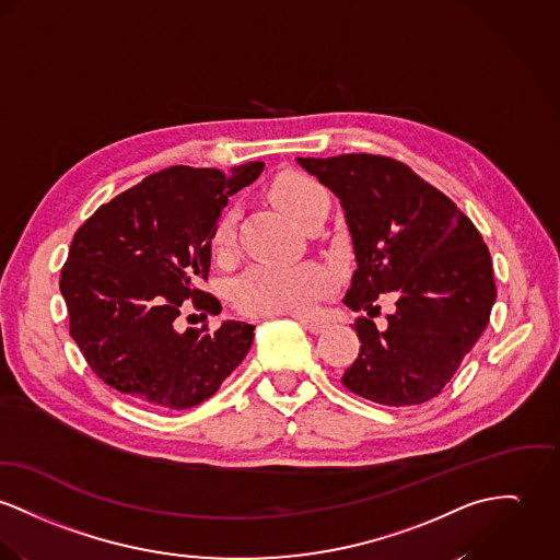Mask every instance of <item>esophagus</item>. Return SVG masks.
Segmentation results:
<instances>
[{"instance_id": "obj_1", "label": "esophagus", "mask_w": 560, "mask_h": 560, "mask_svg": "<svg viewBox=\"0 0 560 560\" xmlns=\"http://www.w3.org/2000/svg\"><path fill=\"white\" fill-rule=\"evenodd\" d=\"M296 319L301 322L302 326L311 332V335H319L326 330V324L319 322V319H313V317H304V315H296Z\"/></svg>"}]
</instances>
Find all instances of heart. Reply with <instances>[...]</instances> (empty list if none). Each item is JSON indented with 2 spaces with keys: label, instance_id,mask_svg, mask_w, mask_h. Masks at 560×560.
Masks as SVG:
<instances>
[{
  "label": "heart",
  "instance_id": "b5f03b06",
  "mask_svg": "<svg viewBox=\"0 0 560 560\" xmlns=\"http://www.w3.org/2000/svg\"><path fill=\"white\" fill-rule=\"evenodd\" d=\"M270 194L272 200L301 225L328 200V191L317 180L301 173L281 174L272 183ZM236 209H228L219 215L211 236L215 258H232L236 247ZM330 288L332 275L317 261H261L243 270L230 283V299L245 315L272 317L283 313H306L324 294H328Z\"/></svg>",
  "mask_w": 560,
  "mask_h": 560
}]
</instances>
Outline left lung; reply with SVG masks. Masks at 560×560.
Listing matches in <instances>:
<instances>
[{
  "instance_id": "8db88e82",
  "label": "left lung",
  "mask_w": 560,
  "mask_h": 560,
  "mask_svg": "<svg viewBox=\"0 0 560 560\" xmlns=\"http://www.w3.org/2000/svg\"><path fill=\"white\" fill-rule=\"evenodd\" d=\"M341 200L358 268L343 302L360 353L343 373L353 394L409 407L441 394L490 322L492 259L474 221L407 164L386 155L299 158ZM399 294L386 329L374 301Z\"/></svg>"
}]
</instances>
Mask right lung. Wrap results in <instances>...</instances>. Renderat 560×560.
<instances>
[{"label":"right lung","instance_id":"obj_1","mask_svg":"<svg viewBox=\"0 0 560 560\" xmlns=\"http://www.w3.org/2000/svg\"><path fill=\"white\" fill-rule=\"evenodd\" d=\"M261 168L171 166L102 205L77 230L59 279L70 335L95 377L131 402L155 411L196 407L247 355L252 324L178 332L176 319L189 308L202 319L221 313V302L200 290L209 281L213 228L228 198Z\"/></svg>","mask_w":560,"mask_h":560}]
</instances>
